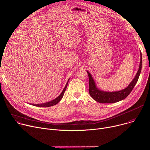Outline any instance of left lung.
<instances>
[{
	"mask_svg": "<svg viewBox=\"0 0 150 150\" xmlns=\"http://www.w3.org/2000/svg\"><path fill=\"white\" fill-rule=\"evenodd\" d=\"M140 63L138 71L130 83V84L121 91L116 92H106L99 89L92 76V74L87 71L89 80V94L96 102L101 103H112L119 102L125 99L131 92L137 82L138 81L142 68V54L140 52Z\"/></svg>",
	"mask_w": 150,
	"mask_h": 150,
	"instance_id": "8db88e82",
	"label": "left lung"
}]
</instances>
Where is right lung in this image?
I'll return each mask as SVG.
<instances>
[{
    "mask_svg": "<svg viewBox=\"0 0 150 150\" xmlns=\"http://www.w3.org/2000/svg\"><path fill=\"white\" fill-rule=\"evenodd\" d=\"M70 79L68 80L64 89L63 90L62 92L61 93V94L59 95L58 97H57L55 99H54V100H51L50 102H46V103H41V104H33V106H38V107H50V106H54L56 104H57L59 101H60L62 100V99L63 98V95L64 94V92L66 91V88L67 87V84H68V82L69 81Z\"/></svg>",
    "mask_w": 150,
    "mask_h": 150,
    "instance_id": "right-lung-1",
    "label": "right lung"
}]
</instances>
